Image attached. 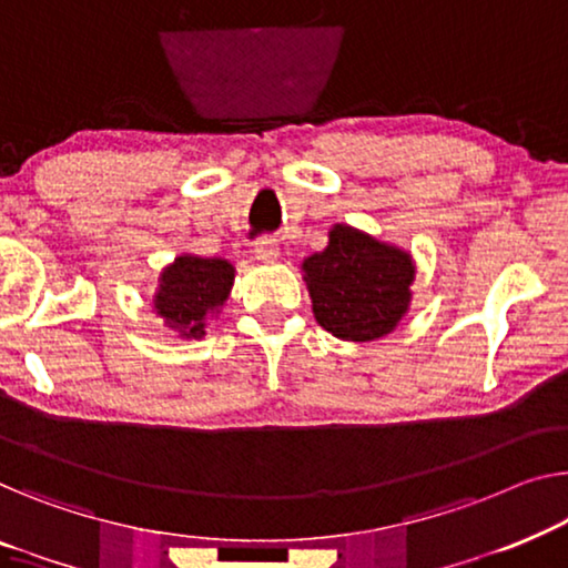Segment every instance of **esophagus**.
<instances>
[{"mask_svg": "<svg viewBox=\"0 0 568 568\" xmlns=\"http://www.w3.org/2000/svg\"><path fill=\"white\" fill-rule=\"evenodd\" d=\"M255 257H257L260 262H275L277 257H281V250H277V242H275V240H262V242H257Z\"/></svg>", "mask_w": 568, "mask_h": 568, "instance_id": "obj_1", "label": "esophagus"}]
</instances>
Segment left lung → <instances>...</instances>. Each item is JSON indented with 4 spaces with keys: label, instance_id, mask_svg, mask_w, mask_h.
<instances>
[{
    "label": "left lung",
    "instance_id": "1",
    "mask_svg": "<svg viewBox=\"0 0 568 568\" xmlns=\"http://www.w3.org/2000/svg\"><path fill=\"white\" fill-rule=\"evenodd\" d=\"M313 316L346 342H375L400 324L410 306L416 265L408 252L336 224L328 247L303 262Z\"/></svg>",
    "mask_w": 568,
    "mask_h": 568
}]
</instances>
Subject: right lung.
<instances>
[{
	"mask_svg": "<svg viewBox=\"0 0 568 568\" xmlns=\"http://www.w3.org/2000/svg\"><path fill=\"white\" fill-rule=\"evenodd\" d=\"M234 283V267L226 260L196 255L175 257L160 275L155 311L168 328L183 338L203 336L206 316L224 306Z\"/></svg>",
	"mask_w": 568,
	"mask_h": 568,
	"instance_id": "right-lung-1",
	"label": "right lung"
}]
</instances>
